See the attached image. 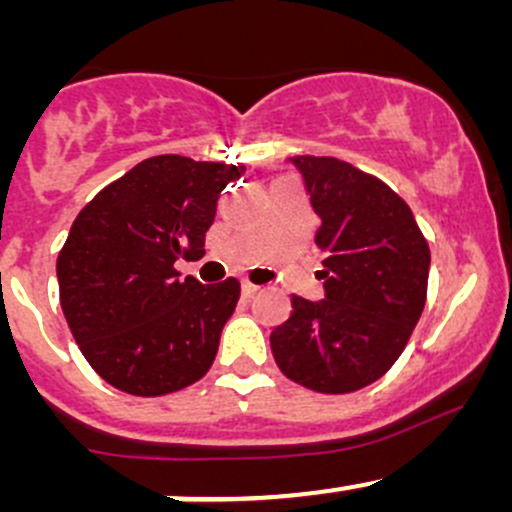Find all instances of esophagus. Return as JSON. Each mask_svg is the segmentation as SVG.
<instances>
[{"label": "esophagus", "instance_id": "34e87169", "mask_svg": "<svg viewBox=\"0 0 512 512\" xmlns=\"http://www.w3.org/2000/svg\"><path fill=\"white\" fill-rule=\"evenodd\" d=\"M255 294H257L255 285H250V282H242V297L250 299V297H255Z\"/></svg>", "mask_w": 512, "mask_h": 512}]
</instances>
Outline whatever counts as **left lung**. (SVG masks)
Here are the masks:
<instances>
[{"label":"left lung","instance_id":"1","mask_svg":"<svg viewBox=\"0 0 512 512\" xmlns=\"http://www.w3.org/2000/svg\"><path fill=\"white\" fill-rule=\"evenodd\" d=\"M319 215L324 299H292L270 334L287 379L319 391L364 389L394 366L426 304L431 252L409 205L339 158L292 156Z\"/></svg>","mask_w":512,"mask_h":512}]
</instances>
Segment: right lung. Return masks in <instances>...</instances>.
Listing matches in <instances>:
<instances>
[{"mask_svg": "<svg viewBox=\"0 0 512 512\" xmlns=\"http://www.w3.org/2000/svg\"><path fill=\"white\" fill-rule=\"evenodd\" d=\"M242 173V165L148 158L74 220L56 260L61 309L103 381L163 396L208 374L240 282L180 280L175 262L203 255L220 193Z\"/></svg>", "mask_w": 512, "mask_h": 512, "instance_id": "right-lung-1", "label": "right lung"}]
</instances>
